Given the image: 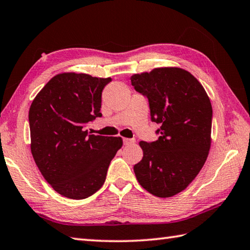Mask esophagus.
Wrapping results in <instances>:
<instances>
[{
  "label": "esophagus",
  "mask_w": 250,
  "mask_h": 250,
  "mask_svg": "<svg viewBox=\"0 0 250 250\" xmlns=\"http://www.w3.org/2000/svg\"><path fill=\"white\" fill-rule=\"evenodd\" d=\"M135 139L134 138H123V144H124V146H130V145H133V144H135Z\"/></svg>",
  "instance_id": "34e87169"
}]
</instances>
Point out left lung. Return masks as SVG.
Here are the masks:
<instances>
[{
    "mask_svg": "<svg viewBox=\"0 0 250 250\" xmlns=\"http://www.w3.org/2000/svg\"><path fill=\"white\" fill-rule=\"evenodd\" d=\"M148 98L158 140L140 141L144 157L134 166L138 183L160 198L183 191L198 175L211 146L212 106L202 84L180 67H159L130 77Z\"/></svg>",
    "mask_w": 250,
    "mask_h": 250,
    "instance_id": "left-lung-1",
    "label": "left lung"
}]
</instances>
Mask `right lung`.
<instances>
[{"instance_id": "obj_1", "label": "right lung", "mask_w": 250, "mask_h": 250, "mask_svg": "<svg viewBox=\"0 0 250 250\" xmlns=\"http://www.w3.org/2000/svg\"><path fill=\"white\" fill-rule=\"evenodd\" d=\"M111 81L88 74H58L30 105L32 157L44 180L67 198L84 199L100 189L112 159L123 146L121 137L84 129L102 116V90Z\"/></svg>"}]
</instances>
